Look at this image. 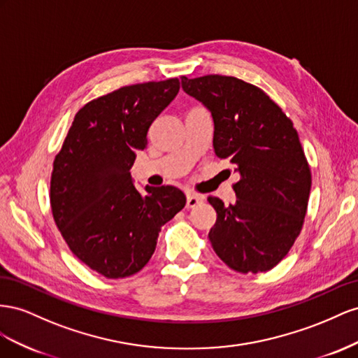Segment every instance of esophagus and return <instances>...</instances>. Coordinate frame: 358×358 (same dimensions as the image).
<instances>
[{
	"label": "esophagus",
	"instance_id": "esophagus-1",
	"mask_svg": "<svg viewBox=\"0 0 358 358\" xmlns=\"http://www.w3.org/2000/svg\"><path fill=\"white\" fill-rule=\"evenodd\" d=\"M202 202H203V196L202 195H196V193H189L186 207L187 208H193V207L199 206V203H202Z\"/></svg>",
	"mask_w": 358,
	"mask_h": 358
}]
</instances>
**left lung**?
I'll list each match as a JSON object with an SVG mask.
<instances>
[{"label":"left lung","instance_id":"8db88e82","mask_svg":"<svg viewBox=\"0 0 358 358\" xmlns=\"http://www.w3.org/2000/svg\"><path fill=\"white\" fill-rule=\"evenodd\" d=\"M181 87L211 112L214 152L240 173L234 206L208 198L217 213L211 246L238 273L268 271L287 257L308 210L312 176L297 130L261 88L238 78L182 76Z\"/></svg>","mask_w":358,"mask_h":358}]
</instances>
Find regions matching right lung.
<instances>
[{"mask_svg": "<svg viewBox=\"0 0 358 358\" xmlns=\"http://www.w3.org/2000/svg\"><path fill=\"white\" fill-rule=\"evenodd\" d=\"M177 78L121 87L78 110L50 177V208L67 246L108 279L142 270L155 253L160 228L185 208L173 186L131 181L136 151L147 131L176 99Z\"/></svg>", "mask_w": 358, "mask_h": 358, "instance_id": "obj_1", "label": "right lung"}]
</instances>
